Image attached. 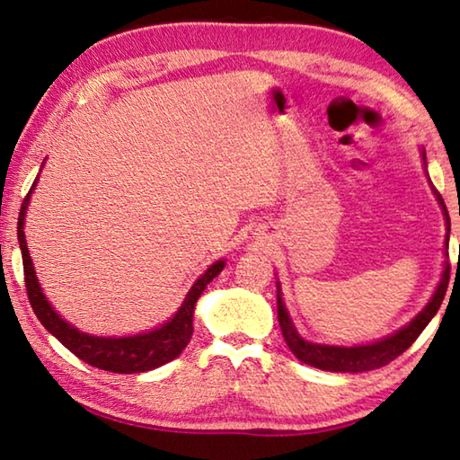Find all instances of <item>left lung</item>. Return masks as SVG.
<instances>
[{
	"label": "left lung",
	"mask_w": 460,
	"mask_h": 460,
	"mask_svg": "<svg viewBox=\"0 0 460 460\" xmlns=\"http://www.w3.org/2000/svg\"><path fill=\"white\" fill-rule=\"evenodd\" d=\"M422 160L426 166V152H422ZM436 199H438L442 211H445V217H447V249H448L450 219H448L445 200H442L438 192H436ZM448 274H450V266L447 261V268H445V271H442L440 284H438V288H436V292L432 294L430 302L424 306L422 313H420L416 318H411V323H408L398 332L389 334V337L381 339L377 342H371V345L334 347V345H318V342L305 341L298 334V331L294 329V323L290 321V314H288L286 305L282 300V290H279V284H278L279 329H282L286 345L290 347V351L298 357L302 363L313 365V367H316V369L337 371V373H361V371L379 369V367H384V365H387L389 361H394L395 357H400L408 347H411V342L420 337V332L426 329V324L432 321L436 313H438L442 300H445L447 288H448Z\"/></svg>",
	"instance_id": "obj_1"
}]
</instances>
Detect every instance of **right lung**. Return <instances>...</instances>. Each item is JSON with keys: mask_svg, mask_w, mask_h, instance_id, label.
<instances>
[{"mask_svg": "<svg viewBox=\"0 0 460 460\" xmlns=\"http://www.w3.org/2000/svg\"><path fill=\"white\" fill-rule=\"evenodd\" d=\"M38 182V176L32 184V189L26 194L24 202H22L20 217H18V241L22 249V261H24V282L30 298V306H32L38 321L44 324V329L54 334L68 351L75 353L81 361L99 367L103 371L111 373H144L160 367L168 361L176 359L178 355L184 351L192 337V316H194V305L200 298L202 290H205L213 278L221 274L225 268V261L219 260L202 274L197 282L190 286L189 294L184 296L181 308L176 314L164 323L160 329H154L150 332L134 334V337H95V334L81 332L76 326L68 324L57 310L50 306L42 294L40 282L36 279L34 263L30 260V252L26 245L24 235V219L28 211L30 194H32L34 186Z\"/></svg>", "mask_w": 460, "mask_h": 460, "instance_id": "add662e5", "label": "right lung"}]
</instances>
